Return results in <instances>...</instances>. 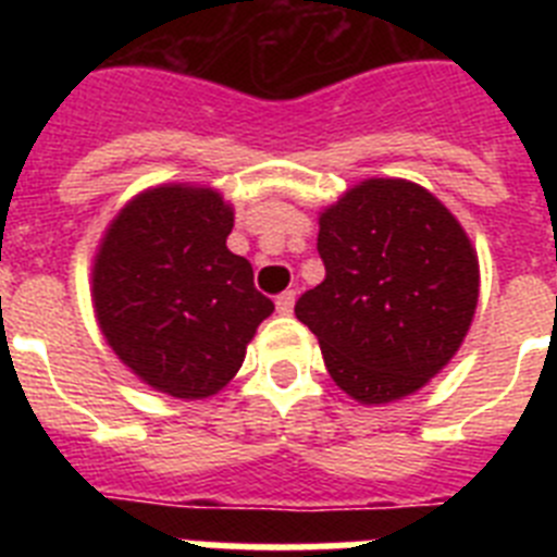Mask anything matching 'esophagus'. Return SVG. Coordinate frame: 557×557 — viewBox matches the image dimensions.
Wrapping results in <instances>:
<instances>
[{
    "mask_svg": "<svg viewBox=\"0 0 557 557\" xmlns=\"http://www.w3.org/2000/svg\"><path fill=\"white\" fill-rule=\"evenodd\" d=\"M275 307H278V312H282V314H293L295 289H284V293L275 298Z\"/></svg>",
    "mask_w": 557,
    "mask_h": 557,
    "instance_id": "1",
    "label": "esophagus"
}]
</instances>
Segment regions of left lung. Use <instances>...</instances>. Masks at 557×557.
<instances>
[{"instance_id":"obj_1","label":"left lung","mask_w":557,"mask_h":557,"mask_svg":"<svg viewBox=\"0 0 557 557\" xmlns=\"http://www.w3.org/2000/svg\"><path fill=\"white\" fill-rule=\"evenodd\" d=\"M326 278L295 314L359 405L421 391L474 321L480 264L457 218L424 186L368 178L321 211Z\"/></svg>"}]
</instances>
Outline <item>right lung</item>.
<instances>
[{
  "label": "right lung",
  "instance_id": "right-lung-1",
  "mask_svg": "<svg viewBox=\"0 0 557 557\" xmlns=\"http://www.w3.org/2000/svg\"><path fill=\"white\" fill-rule=\"evenodd\" d=\"M234 209L211 186L164 184L125 203L91 268L97 323L152 391L209 398L243 368L273 301L225 239Z\"/></svg>",
  "mask_w": 557,
  "mask_h": 557
}]
</instances>
